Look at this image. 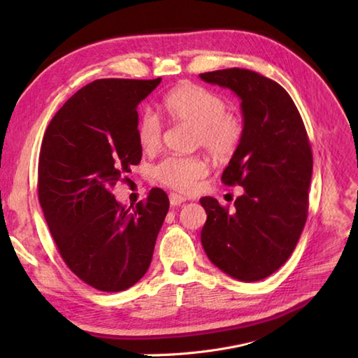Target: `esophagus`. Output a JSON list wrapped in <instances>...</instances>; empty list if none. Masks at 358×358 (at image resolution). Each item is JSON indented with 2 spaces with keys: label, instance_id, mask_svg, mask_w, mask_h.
Here are the masks:
<instances>
[{
  "label": "esophagus",
  "instance_id": "esophagus-1",
  "mask_svg": "<svg viewBox=\"0 0 358 358\" xmlns=\"http://www.w3.org/2000/svg\"><path fill=\"white\" fill-rule=\"evenodd\" d=\"M169 197H170V204H171V206H179V204H182L183 201H187L185 197L179 196V194H175V192H171Z\"/></svg>",
  "mask_w": 358,
  "mask_h": 358
}]
</instances>
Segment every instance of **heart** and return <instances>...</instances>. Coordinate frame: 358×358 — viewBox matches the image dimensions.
Wrapping results in <instances>:
<instances>
[{
	"instance_id": "1",
	"label": "heart",
	"mask_w": 358,
	"mask_h": 358,
	"mask_svg": "<svg viewBox=\"0 0 358 358\" xmlns=\"http://www.w3.org/2000/svg\"><path fill=\"white\" fill-rule=\"evenodd\" d=\"M162 107L173 121L194 125V142L208 152L224 159L234 154L243 136L239 116L227 110L221 95L194 83H182L162 100ZM137 142L146 152H154L161 143L162 124L152 110H145L136 127ZM208 162L199 155H171L154 167L155 179L171 189L191 192L208 175Z\"/></svg>"
}]
</instances>
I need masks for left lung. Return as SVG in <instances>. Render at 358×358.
Returning <instances> with one entry per match:
<instances>
[{
    "mask_svg": "<svg viewBox=\"0 0 358 358\" xmlns=\"http://www.w3.org/2000/svg\"><path fill=\"white\" fill-rule=\"evenodd\" d=\"M200 79L242 101L243 136L221 179L245 189L231 212L216 199H200L208 213L201 245L224 273L255 282L287 262L305 227L313 162L308 133L275 80L245 69L201 73Z\"/></svg>",
    "mask_w": 358,
    "mask_h": 358,
    "instance_id": "obj_1",
    "label": "left lung"
}]
</instances>
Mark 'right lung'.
Masks as SVG:
<instances>
[{
	"label": "right lung",
	"instance_id": "obj_1",
	"mask_svg": "<svg viewBox=\"0 0 358 358\" xmlns=\"http://www.w3.org/2000/svg\"><path fill=\"white\" fill-rule=\"evenodd\" d=\"M159 82L94 80L66 101L43 137V213L64 262L95 289L124 291L143 278L169 212V197L159 188L134 208L112 194L142 159L137 106Z\"/></svg>",
	"mask_w": 358,
	"mask_h": 358
}]
</instances>
